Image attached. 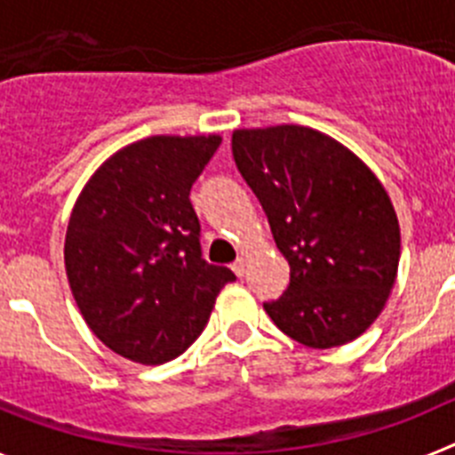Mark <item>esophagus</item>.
<instances>
[{
    "label": "esophagus",
    "instance_id": "34e87169",
    "mask_svg": "<svg viewBox=\"0 0 455 455\" xmlns=\"http://www.w3.org/2000/svg\"><path fill=\"white\" fill-rule=\"evenodd\" d=\"M232 271H235L239 277H243V273H246V259H243V257H239V259L232 264Z\"/></svg>",
    "mask_w": 455,
    "mask_h": 455
}]
</instances>
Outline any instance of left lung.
Returning <instances> with one entry per match:
<instances>
[{
  "instance_id": "8db88e82",
  "label": "left lung",
  "mask_w": 455,
  "mask_h": 455,
  "mask_svg": "<svg viewBox=\"0 0 455 455\" xmlns=\"http://www.w3.org/2000/svg\"><path fill=\"white\" fill-rule=\"evenodd\" d=\"M232 155L289 262V287L264 303L309 348L357 339L383 312L401 257L399 219L371 168L303 124L235 130Z\"/></svg>"
}]
</instances>
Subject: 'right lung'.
<instances>
[{
    "instance_id": "obj_1",
    "label": "right lung",
    "mask_w": 455,
    "mask_h": 455,
    "mask_svg": "<svg viewBox=\"0 0 455 455\" xmlns=\"http://www.w3.org/2000/svg\"><path fill=\"white\" fill-rule=\"evenodd\" d=\"M219 134L148 136L92 172L66 232L68 283L92 335L139 364L182 355L235 273L200 252L193 182Z\"/></svg>"
}]
</instances>
